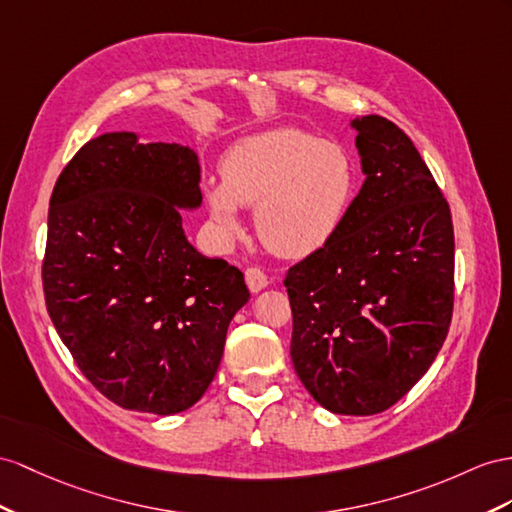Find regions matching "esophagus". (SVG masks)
<instances>
[{
  "mask_svg": "<svg viewBox=\"0 0 512 512\" xmlns=\"http://www.w3.org/2000/svg\"><path fill=\"white\" fill-rule=\"evenodd\" d=\"M244 279H246V285H248V290H251V292H261L268 285L266 272L257 268V266H248L244 270Z\"/></svg>",
  "mask_w": 512,
  "mask_h": 512,
  "instance_id": "esophagus-1",
  "label": "esophagus"
}]
</instances>
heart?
Here are the masks:
<instances>
[{"label": "heart", "mask_w": 512, "mask_h": 512, "mask_svg": "<svg viewBox=\"0 0 512 512\" xmlns=\"http://www.w3.org/2000/svg\"><path fill=\"white\" fill-rule=\"evenodd\" d=\"M359 173L344 144L281 127L240 140L222 160V183L205 199L222 233L240 227L238 205L255 207V229L270 251L303 257L344 227Z\"/></svg>", "instance_id": "obj_1"}]
</instances>
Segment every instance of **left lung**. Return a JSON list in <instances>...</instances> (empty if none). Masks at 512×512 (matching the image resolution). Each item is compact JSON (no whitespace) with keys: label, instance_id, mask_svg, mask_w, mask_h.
Wrapping results in <instances>:
<instances>
[{"label":"left lung","instance_id":"left-lung-1","mask_svg":"<svg viewBox=\"0 0 512 512\" xmlns=\"http://www.w3.org/2000/svg\"><path fill=\"white\" fill-rule=\"evenodd\" d=\"M365 181L344 227L285 274L292 363L316 402L376 415L439 355L454 309L450 205L404 131L352 121Z\"/></svg>","mask_w":512,"mask_h":512}]
</instances>
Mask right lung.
I'll return each mask as SVG.
<instances>
[{
    "instance_id": "obj_1",
    "label": "right lung",
    "mask_w": 512,
    "mask_h": 512,
    "mask_svg": "<svg viewBox=\"0 0 512 512\" xmlns=\"http://www.w3.org/2000/svg\"><path fill=\"white\" fill-rule=\"evenodd\" d=\"M179 144L103 134L64 166L49 201L43 292L80 372L129 411L190 409L214 381L231 318L251 292L194 251L179 207L201 203Z\"/></svg>"
}]
</instances>
